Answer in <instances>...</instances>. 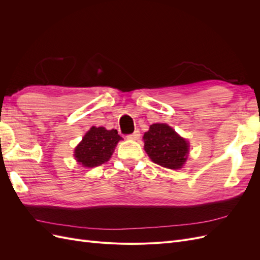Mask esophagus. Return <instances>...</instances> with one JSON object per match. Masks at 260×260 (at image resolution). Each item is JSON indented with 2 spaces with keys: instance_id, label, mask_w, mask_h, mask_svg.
<instances>
[{
  "instance_id": "1",
  "label": "esophagus",
  "mask_w": 260,
  "mask_h": 260,
  "mask_svg": "<svg viewBox=\"0 0 260 260\" xmlns=\"http://www.w3.org/2000/svg\"><path fill=\"white\" fill-rule=\"evenodd\" d=\"M127 138H128L129 140H138V139H140V131H139V130H136L135 132L131 133V135L127 136Z\"/></svg>"
}]
</instances>
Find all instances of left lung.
<instances>
[{
	"instance_id": "1",
	"label": "left lung",
	"mask_w": 260,
	"mask_h": 260,
	"mask_svg": "<svg viewBox=\"0 0 260 260\" xmlns=\"http://www.w3.org/2000/svg\"><path fill=\"white\" fill-rule=\"evenodd\" d=\"M144 149L155 164L179 169L187 158L188 144L166 123H154L144 133Z\"/></svg>"
}]
</instances>
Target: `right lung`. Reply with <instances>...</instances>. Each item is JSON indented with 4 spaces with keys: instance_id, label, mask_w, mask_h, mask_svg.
<instances>
[{
    "instance_id": "add662e5",
    "label": "right lung",
    "mask_w": 260,
    "mask_h": 260,
    "mask_svg": "<svg viewBox=\"0 0 260 260\" xmlns=\"http://www.w3.org/2000/svg\"><path fill=\"white\" fill-rule=\"evenodd\" d=\"M121 137L115 129L92 127L85 133L80 144L75 149V157L84 167H98L107 161Z\"/></svg>"
}]
</instances>
